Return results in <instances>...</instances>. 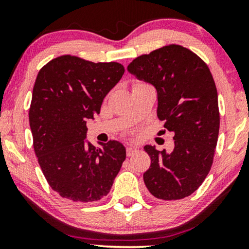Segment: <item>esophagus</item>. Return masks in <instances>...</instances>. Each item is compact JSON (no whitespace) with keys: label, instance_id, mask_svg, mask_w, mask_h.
Returning <instances> with one entry per match:
<instances>
[{"label":"esophagus","instance_id":"obj_1","mask_svg":"<svg viewBox=\"0 0 249 249\" xmlns=\"http://www.w3.org/2000/svg\"><path fill=\"white\" fill-rule=\"evenodd\" d=\"M138 149L136 148V147H132V146H128L126 147V155L128 156V157H130V156L134 155L135 153H136Z\"/></svg>","mask_w":249,"mask_h":249}]
</instances>
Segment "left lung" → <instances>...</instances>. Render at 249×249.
<instances>
[{
	"label": "left lung",
	"mask_w": 249,
	"mask_h": 249,
	"mask_svg": "<svg viewBox=\"0 0 249 249\" xmlns=\"http://www.w3.org/2000/svg\"><path fill=\"white\" fill-rule=\"evenodd\" d=\"M127 69L156 88L158 119L175 133L170 154L144 147L151 160L144 174L147 189L166 201L191 196L211 170L220 129L217 91L208 65L190 49L170 44L135 58Z\"/></svg>",
	"instance_id": "left-lung-1"
}]
</instances>
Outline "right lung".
<instances>
[{
  "label": "right lung",
  "instance_id": "1",
  "mask_svg": "<svg viewBox=\"0 0 249 249\" xmlns=\"http://www.w3.org/2000/svg\"><path fill=\"white\" fill-rule=\"evenodd\" d=\"M119 62H92L62 54L47 62L33 88L29 125L33 146L48 184L73 202L99 201L109 192L126 158L116 141L86 144L87 120L99 114L124 74Z\"/></svg>",
  "mask_w": 249,
  "mask_h": 249
}]
</instances>
